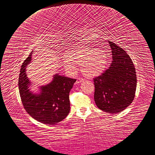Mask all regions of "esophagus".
Segmentation results:
<instances>
[{"instance_id": "1", "label": "esophagus", "mask_w": 155, "mask_h": 155, "mask_svg": "<svg viewBox=\"0 0 155 155\" xmlns=\"http://www.w3.org/2000/svg\"><path fill=\"white\" fill-rule=\"evenodd\" d=\"M84 78H78V79H77V83H81V82H82V81H84Z\"/></svg>"}]
</instances>
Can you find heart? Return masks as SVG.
<instances>
[{"label": "heart", "mask_w": 155, "mask_h": 155, "mask_svg": "<svg viewBox=\"0 0 155 155\" xmlns=\"http://www.w3.org/2000/svg\"><path fill=\"white\" fill-rule=\"evenodd\" d=\"M71 61L66 60L65 65L67 68L74 69L75 62L82 65V71L87 77L96 76L101 73L106 66L107 55L101 49L84 48L69 54Z\"/></svg>", "instance_id": "obj_1"}]
</instances>
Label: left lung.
<instances>
[{
  "label": "left lung",
  "mask_w": 155,
  "mask_h": 155,
  "mask_svg": "<svg viewBox=\"0 0 155 155\" xmlns=\"http://www.w3.org/2000/svg\"><path fill=\"white\" fill-rule=\"evenodd\" d=\"M113 61L106 71L93 78L97 107L109 113L121 112L135 96L137 74L131 58L124 49L109 41Z\"/></svg>",
  "instance_id": "1"
}]
</instances>
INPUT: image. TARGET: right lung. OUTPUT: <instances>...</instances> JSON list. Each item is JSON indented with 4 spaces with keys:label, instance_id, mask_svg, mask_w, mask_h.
Returning a JSON list of instances; mask_svg holds the SVG:
<instances>
[{
    "label": "right lung",
    "instance_id": "add662e5",
    "mask_svg": "<svg viewBox=\"0 0 155 155\" xmlns=\"http://www.w3.org/2000/svg\"><path fill=\"white\" fill-rule=\"evenodd\" d=\"M31 53L24 61L18 78V89L25 110L33 118L42 124L54 125L66 118L70 111L69 94L76 79L54 75L53 81L41 87L39 94L29 91L30 84L26 68L30 62Z\"/></svg>",
    "mask_w": 155,
    "mask_h": 155
}]
</instances>
